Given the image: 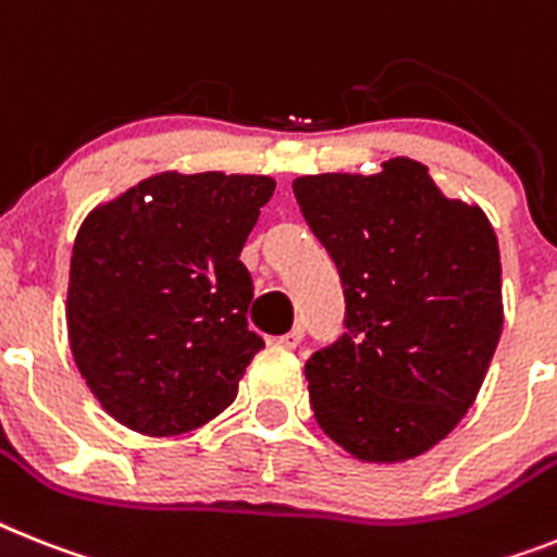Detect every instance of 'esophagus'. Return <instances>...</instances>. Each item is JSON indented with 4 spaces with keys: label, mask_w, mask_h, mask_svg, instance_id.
Instances as JSON below:
<instances>
[{
    "label": "esophagus",
    "mask_w": 557,
    "mask_h": 557,
    "mask_svg": "<svg viewBox=\"0 0 557 557\" xmlns=\"http://www.w3.org/2000/svg\"><path fill=\"white\" fill-rule=\"evenodd\" d=\"M301 338H305V327H293L289 333H284L282 338H278V344L287 347V350H296L298 344H301Z\"/></svg>",
    "instance_id": "34e87169"
}]
</instances>
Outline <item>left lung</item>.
I'll return each mask as SVG.
<instances>
[{
	"label": "left lung",
	"instance_id": "1",
	"mask_svg": "<svg viewBox=\"0 0 557 557\" xmlns=\"http://www.w3.org/2000/svg\"><path fill=\"white\" fill-rule=\"evenodd\" d=\"M293 193L344 287V335L305 364L315 421L361 461L416 458L467 416L498 347L493 224L404 156Z\"/></svg>",
	"mask_w": 557,
	"mask_h": 557
}]
</instances>
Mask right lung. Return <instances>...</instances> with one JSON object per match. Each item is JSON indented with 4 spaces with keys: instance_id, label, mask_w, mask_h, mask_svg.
Segmentation results:
<instances>
[{
    "instance_id": "add662e5",
    "label": "right lung",
    "mask_w": 557,
    "mask_h": 557,
    "mask_svg": "<svg viewBox=\"0 0 557 557\" xmlns=\"http://www.w3.org/2000/svg\"><path fill=\"white\" fill-rule=\"evenodd\" d=\"M270 176L159 173L87 215L73 245L67 335L82 379L119 424L190 433L236 401L264 347L247 327L242 264Z\"/></svg>"
}]
</instances>
